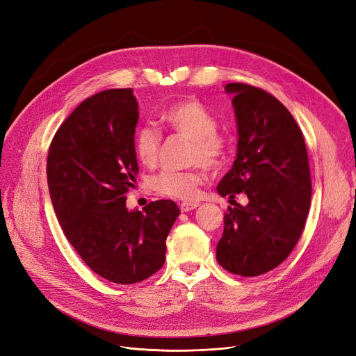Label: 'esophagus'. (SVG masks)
Masks as SVG:
<instances>
[{"mask_svg":"<svg viewBox=\"0 0 356 356\" xmlns=\"http://www.w3.org/2000/svg\"><path fill=\"white\" fill-rule=\"evenodd\" d=\"M199 207V202H181L180 204V211L181 212H189V211H192V209H195V208H197Z\"/></svg>","mask_w":356,"mask_h":356,"instance_id":"esophagus-1","label":"esophagus"}]
</instances>
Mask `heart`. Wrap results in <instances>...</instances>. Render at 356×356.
<instances>
[{"label": "heart", "mask_w": 356, "mask_h": 356, "mask_svg": "<svg viewBox=\"0 0 356 356\" xmlns=\"http://www.w3.org/2000/svg\"><path fill=\"white\" fill-rule=\"evenodd\" d=\"M164 125L177 135L191 140L188 170L172 172L165 170L152 181L159 195L176 199H195L199 188L209 176V167H220L229 156L231 144L227 135L216 129V118L202 102L188 97L170 104L160 115ZM136 159L145 167H154L159 161L161 135L152 127L138 128L134 136Z\"/></svg>", "instance_id": "heart-1"}]
</instances>
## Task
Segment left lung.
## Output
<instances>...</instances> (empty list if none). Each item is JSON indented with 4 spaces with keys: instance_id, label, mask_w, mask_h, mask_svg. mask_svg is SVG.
Instances as JSON below:
<instances>
[{
    "instance_id": "obj_1",
    "label": "left lung",
    "mask_w": 356,
    "mask_h": 356,
    "mask_svg": "<svg viewBox=\"0 0 356 356\" xmlns=\"http://www.w3.org/2000/svg\"><path fill=\"white\" fill-rule=\"evenodd\" d=\"M238 144L233 168L216 191L245 207L227 208L216 261L229 273L259 276L276 266L297 245L312 200V175L302 132L286 107L270 92L229 83Z\"/></svg>"
}]
</instances>
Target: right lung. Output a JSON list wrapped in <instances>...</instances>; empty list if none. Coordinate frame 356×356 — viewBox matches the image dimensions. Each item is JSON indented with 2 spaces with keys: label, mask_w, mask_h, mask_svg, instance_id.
<instances>
[{
  "label": "right lung",
  "mask_w": 356,
  "mask_h": 356,
  "mask_svg": "<svg viewBox=\"0 0 356 356\" xmlns=\"http://www.w3.org/2000/svg\"><path fill=\"white\" fill-rule=\"evenodd\" d=\"M138 102L132 88L86 99L49 147L46 175L58 221L84 264L104 280L131 285L160 270L165 238L180 211L173 200L127 209L140 172L134 149Z\"/></svg>",
  "instance_id": "1"
}]
</instances>
